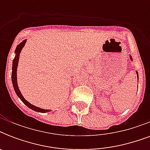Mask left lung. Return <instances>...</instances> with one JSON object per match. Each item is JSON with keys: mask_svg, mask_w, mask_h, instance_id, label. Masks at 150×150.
I'll return each instance as SVG.
<instances>
[{"mask_svg": "<svg viewBox=\"0 0 150 150\" xmlns=\"http://www.w3.org/2000/svg\"><path fill=\"white\" fill-rule=\"evenodd\" d=\"M129 57H130L131 61H133V59H132V57L131 56V55H129ZM135 72H136V75H137V78H138V80H139V75H138V71H135Z\"/></svg>", "mask_w": 150, "mask_h": 150, "instance_id": "left-lung-1", "label": "left lung"}]
</instances>
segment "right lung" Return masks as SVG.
Masks as SVG:
<instances>
[{"label": "right lung", "mask_w": 150, "mask_h": 150, "mask_svg": "<svg viewBox=\"0 0 150 150\" xmlns=\"http://www.w3.org/2000/svg\"><path fill=\"white\" fill-rule=\"evenodd\" d=\"M27 40H24L21 42V43L17 46V47L15 49V58L13 60L12 62V72H11V82H12L13 87H14V89H15V93L17 94V96L20 98V100H22L24 104H25L27 107L30 108V109L33 110L36 112H40V113H47V112L51 111L50 110H47V109H42L40 107H36V106H34L32 103H30L29 102H28L24 98V96H22V93L20 91L19 88H18V82H17V68L18 65V61H19V56L20 54H21V51H22V48L24 47L25 44L26 43Z\"/></svg>", "instance_id": "1"}]
</instances>
